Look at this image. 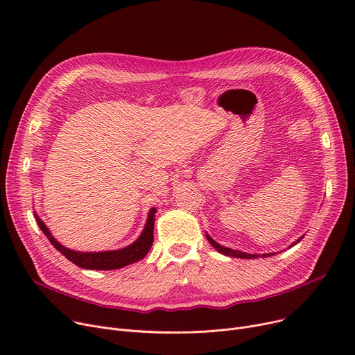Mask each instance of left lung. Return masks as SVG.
Returning a JSON list of instances; mask_svg holds the SVG:
<instances>
[{"label": "left lung", "mask_w": 355, "mask_h": 355, "mask_svg": "<svg viewBox=\"0 0 355 355\" xmlns=\"http://www.w3.org/2000/svg\"><path fill=\"white\" fill-rule=\"evenodd\" d=\"M206 237H207V240L210 241V245L217 250V252H220L221 254H226V256H233V257H239V259H256V257H269V256H272V254H275V253H265V254H252V253H246V252H240V250H234V249H230V248H225V246H221V245H218L216 240H213L209 234H206ZM301 239H304V236L302 237H300L297 239L296 241H293V243L289 246V248H292V246H295L296 243H300L301 241Z\"/></svg>", "instance_id": "1"}]
</instances>
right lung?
<instances>
[{"label": "right lung", "mask_w": 355, "mask_h": 355, "mask_svg": "<svg viewBox=\"0 0 355 355\" xmlns=\"http://www.w3.org/2000/svg\"><path fill=\"white\" fill-rule=\"evenodd\" d=\"M155 213H157L155 207L149 210L145 227L141 236L134 241L132 245H129L123 249L106 250V252H78V250L67 249L53 237L49 227L44 225L43 220L35 214V211H34V217L37 220V225H39L40 230L50 240V243L63 256H66L70 262H73L79 268L90 269V270H114V269H121L123 266L138 262V260L145 257V254L149 252V249H151L153 241H154Z\"/></svg>", "instance_id": "obj_1"}]
</instances>
